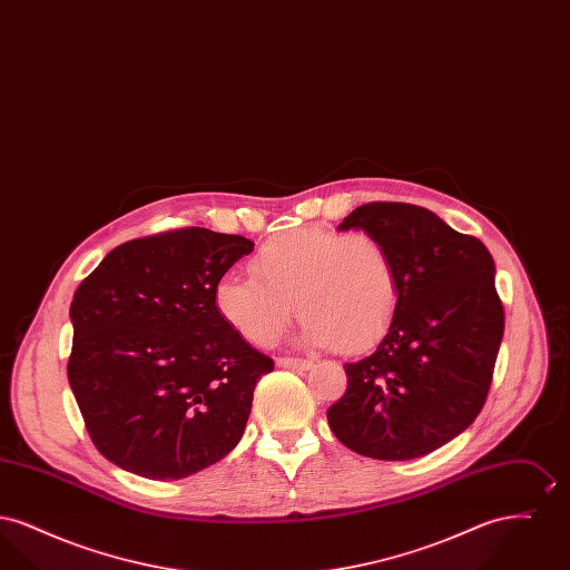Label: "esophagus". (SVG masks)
I'll use <instances>...</instances> for the list:
<instances>
[{
  "label": "esophagus",
  "instance_id": "34e87169",
  "mask_svg": "<svg viewBox=\"0 0 570 570\" xmlns=\"http://www.w3.org/2000/svg\"><path fill=\"white\" fill-rule=\"evenodd\" d=\"M275 363H277V367L301 370V372H305V370H309V367L314 365V361H312V358H295V356H282V358H277Z\"/></svg>",
  "mask_w": 570,
  "mask_h": 570
}]
</instances>
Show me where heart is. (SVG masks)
<instances>
[{"mask_svg":"<svg viewBox=\"0 0 570 570\" xmlns=\"http://www.w3.org/2000/svg\"><path fill=\"white\" fill-rule=\"evenodd\" d=\"M297 303L301 342L361 351L391 325L400 275L391 252L370 233L301 226L273 235L249 258V275L226 273L214 286L222 321L256 346H269Z\"/></svg>","mask_w":570,"mask_h":570,"instance_id":"heart-1","label":"heart"}]
</instances>
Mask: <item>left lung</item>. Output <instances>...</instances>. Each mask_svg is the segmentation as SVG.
<instances>
[{
  "label": "left lung",
  "instance_id": "1",
  "mask_svg": "<svg viewBox=\"0 0 570 570\" xmlns=\"http://www.w3.org/2000/svg\"><path fill=\"white\" fill-rule=\"evenodd\" d=\"M337 230H363L391 252L400 303L379 346L346 363L348 389L328 428L372 460L423 458L479 416L504 333L488 247L430 209L370 203Z\"/></svg>",
  "mask_w": 570,
  "mask_h": 570
}]
</instances>
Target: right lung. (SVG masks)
<instances>
[{"label": "right lung", "instance_id": "obj_1", "mask_svg": "<svg viewBox=\"0 0 570 570\" xmlns=\"http://www.w3.org/2000/svg\"><path fill=\"white\" fill-rule=\"evenodd\" d=\"M252 249L239 235L181 228L117 245L82 279L68 380L115 465L177 481L242 440L273 361L222 321L214 286Z\"/></svg>", "mask_w": 570, "mask_h": 570}]
</instances>
